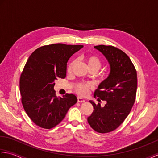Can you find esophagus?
Here are the masks:
<instances>
[{"mask_svg": "<svg viewBox=\"0 0 158 158\" xmlns=\"http://www.w3.org/2000/svg\"><path fill=\"white\" fill-rule=\"evenodd\" d=\"M85 99H83L82 98L78 97V102H85Z\"/></svg>", "mask_w": 158, "mask_h": 158, "instance_id": "obj_1", "label": "esophagus"}]
</instances>
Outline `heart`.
Wrapping results in <instances>:
<instances>
[{
  "instance_id": "b5f03b06",
  "label": "heart",
  "mask_w": 158,
  "mask_h": 158,
  "mask_svg": "<svg viewBox=\"0 0 158 158\" xmlns=\"http://www.w3.org/2000/svg\"><path fill=\"white\" fill-rule=\"evenodd\" d=\"M85 60L86 61V64L89 67V69H95L98 72V71L101 68L102 63L101 59L95 55H92V54H88L85 56ZM75 61L73 60L71 62L68 67H67V72L70 73L72 70V67L74 65ZM91 85L90 83H78L76 85L75 90L80 95H86L89 90L91 88Z\"/></svg>"
}]
</instances>
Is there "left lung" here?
Instances as JSON below:
<instances>
[{
  "label": "left lung",
  "mask_w": 158,
  "mask_h": 158,
  "mask_svg": "<svg viewBox=\"0 0 158 158\" xmlns=\"http://www.w3.org/2000/svg\"><path fill=\"white\" fill-rule=\"evenodd\" d=\"M94 48L107 59L110 72L94 93V97L106 104L102 107L90 100L93 112L87 121L95 131L104 134L116 130L130 112L136 95L137 74L132 62L122 50L104 45Z\"/></svg>",
  "instance_id": "8db88e82"
}]
</instances>
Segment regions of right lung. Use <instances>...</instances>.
Wrapping results in <instances>:
<instances>
[{"instance_id":"obj_1","label":"right lung","mask_w":158,"mask_h":158,"mask_svg":"<svg viewBox=\"0 0 158 158\" xmlns=\"http://www.w3.org/2000/svg\"><path fill=\"white\" fill-rule=\"evenodd\" d=\"M81 45L54 44L40 47L28 58L20 79V91L25 112L34 123L51 129L65 118L77 102L73 94L57 98L55 80L65 78L67 63Z\"/></svg>"}]
</instances>
